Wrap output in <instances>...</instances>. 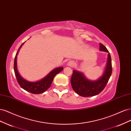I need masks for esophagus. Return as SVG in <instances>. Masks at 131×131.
I'll use <instances>...</instances> for the list:
<instances>
[{"mask_svg": "<svg viewBox=\"0 0 131 131\" xmlns=\"http://www.w3.org/2000/svg\"><path fill=\"white\" fill-rule=\"evenodd\" d=\"M68 65L70 67H74V65H75V63L73 61H69L68 63Z\"/></svg>", "mask_w": 131, "mask_h": 131, "instance_id": "esophagus-1", "label": "esophagus"}]
</instances>
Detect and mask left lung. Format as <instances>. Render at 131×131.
I'll return each instance as SVG.
<instances>
[{"label":"left lung","mask_w":131,"mask_h":131,"mask_svg":"<svg viewBox=\"0 0 131 131\" xmlns=\"http://www.w3.org/2000/svg\"><path fill=\"white\" fill-rule=\"evenodd\" d=\"M100 50L108 52V62L103 76L97 81L88 80L82 73L73 70L70 82L73 90L82 97H91L100 93L104 89L112 73V59L106 47L100 43Z\"/></svg>","instance_id":"8db88e82"}]
</instances>
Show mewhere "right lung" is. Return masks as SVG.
I'll return each instance as SVG.
<instances>
[{"label": "right lung", "mask_w": 131, "mask_h": 131, "mask_svg": "<svg viewBox=\"0 0 131 131\" xmlns=\"http://www.w3.org/2000/svg\"><path fill=\"white\" fill-rule=\"evenodd\" d=\"M23 42L22 44L19 47L18 49L17 52L16 54V56L14 59V72L17 81L22 89H24L25 90L33 94H40L44 92L45 91H46L48 89L52 82L53 81V79L56 75L60 73L61 71L63 70V67H58L56 69H53L51 72L45 77L44 78L41 79V80L38 81L37 82H29L27 80H25V79H23L19 74H18L17 72V55L18 53V51L19 49L21 48L22 46L23 45Z\"/></svg>", "instance_id": "add662e5"}]
</instances>
